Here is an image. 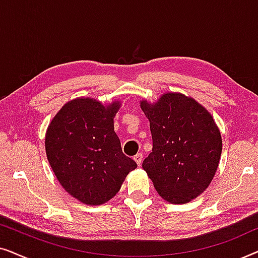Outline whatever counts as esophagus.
I'll return each mask as SVG.
<instances>
[{
  "mask_svg": "<svg viewBox=\"0 0 258 258\" xmlns=\"http://www.w3.org/2000/svg\"><path fill=\"white\" fill-rule=\"evenodd\" d=\"M134 161H135L136 162V163L137 164H141V163H142V161H143V155L142 154H137V155H135V156H134Z\"/></svg>",
  "mask_w": 258,
  "mask_h": 258,
  "instance_id": "34e87169",
  "label": "esophagus"
}]
</instances>
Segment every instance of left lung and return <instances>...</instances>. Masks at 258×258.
<instances>
[{
  "label": "left lung",
  "instance_id": "left-lung-1",
  "mask_svg": "<svg viewBox=\"0 0 258 258\" xmlns=\"http://www.w3.org/2000/svg\"><path fill=\"white\" fill-rule=\"evenodd\" d=\"M141 108L153 136V151L142 168L162 199L174 204L190 202L216 174L220 129L203 105L181 93H165L155 103L143 100Z\"/></svg>",
  "mask_w": 258,
  "mask_h": 258
}]
</instances>
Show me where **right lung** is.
Wrapping results in <instances>:
<instances>
[{"label": "right lung", "instance_id": "obj_1", "mask_svg": "<svg viewBox=\"0 0 258 258\" xmlns=\"http://www.w3.org/2000/svg\"><path fill=\"white\" fill-rule=\"evenodd\" d=\"M119 107L118 101L103 105L94 98H75L48 125L45 153L52 171L66 191L84 204L108 202L137 168L114 132Z\"/></svg>", "mask_w": 258, "mask_h": 258}]
</instances>
